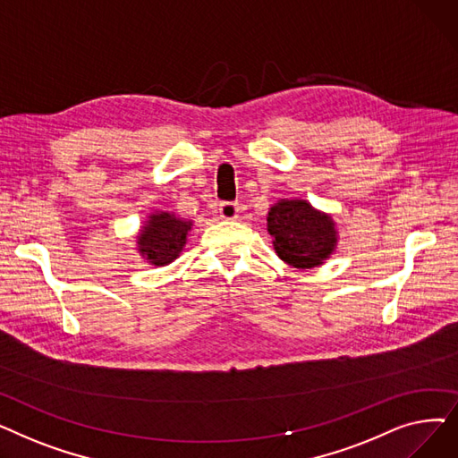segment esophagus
Masks as SVG:
<instances>
[{
    "mask_svg": "<svg viewBox=\"0 0 458 458\" xmlns=\"http://www.w3.org/2000/svg\"><path fill=\"white\" fill-rule=\"evenodd\" d=\"M219 213H221V219H225V221H233V219H237L239 206H237V204H232V202H225V204H221Z\"/></svg>",
    "mask_w": 458,
    "mask_h": 458,
    "instance_id": "obj_1",
    "label": "esophagus"
}]
</instances>
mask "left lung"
Returning <instances> with one entry per match:
<instances>
[{
    "instance_id": "1",
    "label": "left lung",
    "mask_w": 458,
    "mask_h": 458,
    "mask_svg": "<svg viewBox=\"0 0 458 458\" xmlns=\"http://www.w3.org/2000/svg\"><path fill=\"white\" fill-rule=\"evenodd\" d=\"M267 232L276 256L295 269L323 266L340 242L332 213L304 199H278L267 213Z\"/></svg>"
}]
</instances>
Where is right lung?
I'll return each mask as SVG.
<instances>
[{"label":"right lung","mask_w":458,"mask_h":458,"mask_svg":"<svg viewBox=\"0 0 458 458\" xmlns=\"http://www.w3.org/2000/svg\"><path fill=\"white\" fill-rule=\"evenodd\" d=\"M191 228V219H183L174 211L156 209L147 215L135 233V250L150 266L165 267L180 258Z\"/></svg>","instance_id":"1"}]
</instances>
